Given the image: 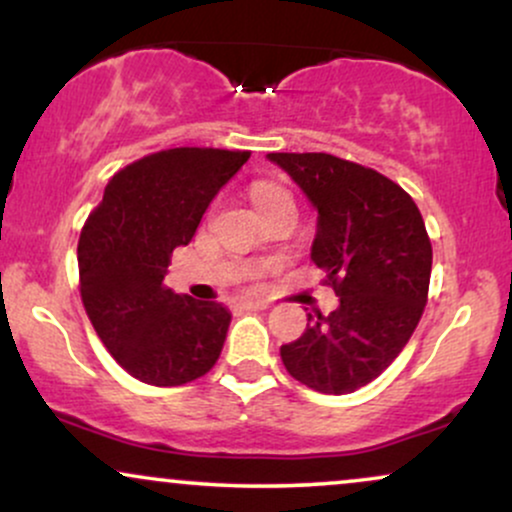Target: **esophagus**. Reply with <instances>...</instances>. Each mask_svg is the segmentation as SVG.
<instances>
[{"mask_svg": "<svg viewBox=\"0 0 512 512\" xmlns=\"http://www.w3.org/2000/svg\"><path fill=\"white\" fill-rule=\"evenodd\" d=\"M238 308H245V310H267L269 303H264V301H243V303H238Z\"/></svg>", "mask_w": 512, "mask_h": 512, "instance_id": "1", "label": "esophagus"}]
</instances>
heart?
Instances as JSON below:
<instances>
[{"label":"heart","mask_w":512,"mask_h":512,"mask_svg":"<svg viewBox=\"0 0 512 512\" xmlns=\"http://www.w3.org/2000/svg\"><path fill=\"white\" fill-rule=\"evenodd\" d=\"M250 195H252V202L257 204V209H264V207H269V204L279 202V199L291 197L289 192L284 190V187L274 185V182H267V180L255 182V185H252V190H250Z\"/></svg>","instance_id":"1"}]
</instances>
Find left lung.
<instances>
[{"label": "left lung", "instance_id": "obj_1", "mask_svg": "<svg viewBox=\"0 0 512 512\" xmlns=\"http://www.w3.org/2000/svg\"><path fill=\"white\" fill-rule=\"evenodd\" d=\"M317 209L313 262L339 296L330 315H308L281 361L325 395L368 385L419 325L431 281V238L407 192L378 170L332 154H269Z\"/></svg>", "mask_w": 512, "mask_h": 512}]
</instances>
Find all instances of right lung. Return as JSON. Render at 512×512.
<instances>
[{
	"label": "right lung",
	"instance_id": "1",
	"mask_svg": "<svg viewBox=\"0 0 512 512\" xmlns=\"http://www.w3.org/2000/svg\"><path fill=\"white\" fill-rule=\"evenodd\" d=\"M250 151L180 146L110 178L79 238V291L105 349L132 378L175 387L219 361L231 313L163 286L170 255L195 236L216 192Z\"/></svg>",
	"mask_w": 512,
	"mask_h": 512
}]
</instances>
